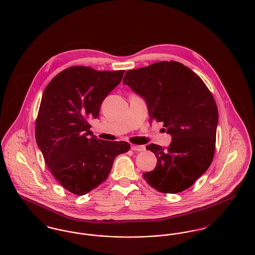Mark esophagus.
Returning a JSON list of instances; mask_svg holds the SVG:
<instances>
[{"instance_id": "34e87169", "label": "esophagus", "mask_w": 255, "mask_h": 255, "mask_svg": "<svg viewBox=\"0 0 255 255\" xmlns=\"http://www.w3.org/2000/svg\"><path fill=\"white\" fill-rule=\"evenodd\" d=\"M131 149L134 150V151H137V152H140V151H144L145 150V147L143 145H131Z\"/></svg>"}]
</instances>
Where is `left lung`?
<instances>
[{
	"instance_id": "8db88e82",
	"label": "left lung",
	"mask_w": 255,
	"mask_h": 255,
	"mask_svg": "<svg viewBox=\"0 0 255 255\" xmlns=\"http://www.w3.org/2000/svg\"><path fill=\"white\" fill-rule=\"evenodd\" d=\"M143 97L151 121L162 122L172 135L168 148L146 146L157 165L143 174L148 184L160 192L177 193L190 187L212 163L218 109L212 93L190 69L164 61L128 71L123 80Z\"/></svg>"
}]
</instances>
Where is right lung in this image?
Wrapping results in <instances>:
<instances>
[{
	"label": "right lung",
	"mask_w": 255,
	"mask_h": 255,
	"mask_svg": "<svg viewBox=\"0 0 255 255\" xmlns=\"http://www.w3.org/2000/svg\"><path fill=\"white\" fill-rule=\"evenodd\" d=\"M124 73L75 66L58 73L44 90L35 125L37 145L55 179L76 195L105 182L115 158L129 150L128 142L98 139L88 123L99 117L103 100Z\"/></svg>",
	"instance_id": "right-lung-1"
}]
</instances>
